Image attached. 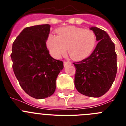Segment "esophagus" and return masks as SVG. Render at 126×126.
Here are the masks:
<instances>
[{
	"label": "esophagus",
	"instance_id": "1",
	"mask_svg": "<svg viewBox=\"0 0 126 126\" xmlns=\"http://www.w3.org/2000/svg\"><path fill=\"white\" fill-rule=\"evenodd\" d=\"M71 62H67V61H64V66L65 67L67 66V65H71Z\"/></svg>",
	"mask_w": 126,
	"mask_h": 126
}]
</instances>
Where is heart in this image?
Instances as JSON below:
<instances>
[{
  "label": "heart",
  "mask_w": 126,
  "mask_h": 126,
  "mask_svg": "<svg viewBox=\"0 0 126 126\" xmlns=\"http://www.w3.org/2000/svg\"><path fill=\"white\" fill-rule=\"evenodd\" d=\"M57 36L50 34L47 45L53 57L59 59L67 48L69 55L74 60H81L92 53L96 44V35L90 30L75 26L59 29Z\"/></svg>",
  "instance_id": "b5f03b06"
}]
</instances>
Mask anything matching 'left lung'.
Listing matches in <instances>:
<instances>
[{"instance_id": "8db88e82", "label": "left lung", "mask_w": 126, "mask_h": 126, "mask_svg": "<svg viewBox=\"0 0 126 126\" xmlns=\"http://www.w3.org/2000/svg\"><path fill=\"white\" fill-rule=\"evenodd\" d=\"M98 41L88 57L73 63L76 67L74 84L81 94L90 97L102 96L110 88L117 74L115 45L106 32L91 27Z\"/></svg>"}]
</instances>
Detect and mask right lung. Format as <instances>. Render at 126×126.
Returning a JSON list of instances; mask_svg holds the SVG:
<instances>
[{"label":"right lung","instance_id":"add662e5","mask_svg":"<svg viewBox=\"0 0 126 126\" xmlns=\"http://www.w3.org/2000/svg\"><path fill=\"white\" fill-rule=\"evenodd\" d=\"M50 25L27 27L13 44V69L21 87L36 99L49 97L56 89V79L64 68L62 61L49 54L46 42Z\"/></svg>","mask_w":126,"mask_h":126}]
</instances>
